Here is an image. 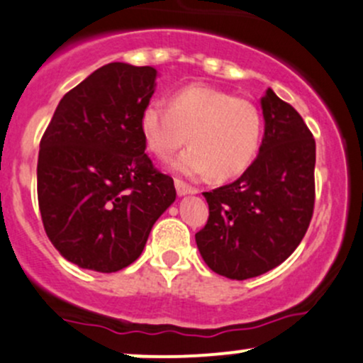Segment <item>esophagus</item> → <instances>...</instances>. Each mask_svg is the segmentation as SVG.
<instances>
[{"instance_id":"1","label":"esophagus","mask_w":363,"mask_h":363,"mask_svg":"<svg viewBox=\"0 0 363 363\" xmlns=\"http://www.w3.org/2000/svg\"><path fill=\"white\" fill-rule=\"evenodd\" d=\"M175 189H177L179 196H184V194L196 193V188H193V186L186 184V182H182L181 179H175Z\"/></svg>"}]
</instances>
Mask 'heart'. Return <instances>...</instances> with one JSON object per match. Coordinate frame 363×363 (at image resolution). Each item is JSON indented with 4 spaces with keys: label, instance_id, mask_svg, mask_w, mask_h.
<instances>
[{
    "label": "heart",
    "instance_id": "heart-1",
    "mask_svg": "<svg viewBox=\"0 0 363 363\" xmlns=\"http://www.w3.org/2000/svg\"><path fill=\"white\" fill-rule=\"evenodd\" d=\"M145 145L158 158H169L186 139L191 146L172 163L191 179H230L245 172L257 157L262 115L255 103L210 86H186L170 99L146 103L139 118Z\"/></svg>",
    "mask_w": 363,
    "mask_h": 363
}]
</instances>
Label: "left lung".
<instances>
[{
    "instance_id": "8db88e82",
    "label": "left lung",
    "mask_w": 363,
    "mask_h": 363,
    "mask_svg": "<svg viewBox=\"0 0 363 363\" xmlns=\"http://www.w3.org/2000/svg\"><path fill=\"white\" fill-rule=\"evenodd\" d=\"M260 153L230 184L203 193L208 220L196 233L205 264L229 279L262 276L303 240L315 203V139L301 115L267 89Z\"/></svg>"
}]
</instances>
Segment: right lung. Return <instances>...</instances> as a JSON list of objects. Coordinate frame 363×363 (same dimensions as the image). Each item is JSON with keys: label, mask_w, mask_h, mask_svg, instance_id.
I'll use <instances>...</instances> for the list:
<instances>
[{"label": "right lung", "mask_w": 363, "mask_h": 363, "mask_svg": "<svg viewBox=\"0 0 363 363\" xmlns=\"http://www.w3.org/2000/svg\"><path fill=\"white\" fill-rule=\"evenodd\" d=\"M157 70L113 62L70 89L39 145L38 201L60 255L117 272L136 262L175 200L174 179L145 153L139 118Z\"/></svg>", "instance_id": "add662e5"}]
</instances>
